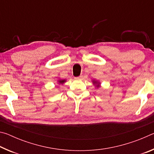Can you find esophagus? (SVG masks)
<instances>
[{
  "instance_id": "obj_1",
  "label": "esophagus",
  "mask_w": 154,
  "mask_h": 154,
  "mask_svg": "<svg viewBox=\"0 0 154 154\" xmlns=\"http://www.w3.org/2000/svg\"><path fill=\"white\" fill-rule=\"evenodd\" d=\"M81 77H82L81 76H79V77H75V79H79Z\"/></svg>"
}]
</instances>
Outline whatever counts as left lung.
<instances>
[{"label": "left lung", "mask_w": 154, "mask_h": 154, "mask_svg": "<svg viewBox=\"0 0 154 154\" xmlns=\"http://www.w3.org/2000/svg\"><path fill=\"white\" fill-rule=\"evenodd\" d=\"M93 82H94V84H96V87H97V88L100 87V85H99V84H100V83H98L97 82H96V81H94Z\"/></svg>", "instance_id": "left-lung-1"}]
</instances>
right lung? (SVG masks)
<instances>
[{"label":"right lung","instance_id":"add662e5","mask_svg":"<svg viewBox=\"0 0 154 154\" xmlns=\"http://www.w3.org/2000/svg\"><path fill=\"white\" fill-rule=\"evenodd\" d=\"M65 82H66V81H65V80H59L58 81V82L60 83H62H62H64Z\"/></svg>","mask_w":154,"mask_h":154}]
</instances>
